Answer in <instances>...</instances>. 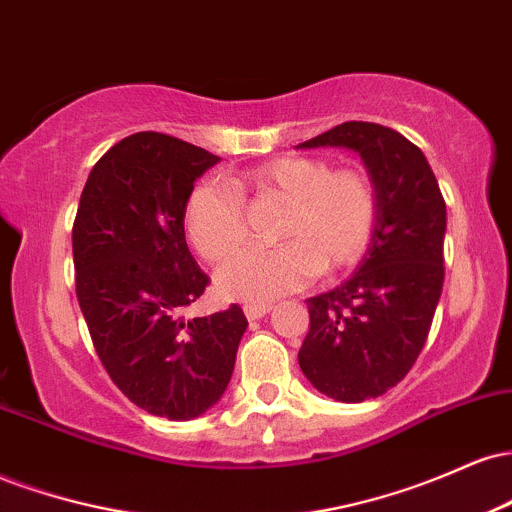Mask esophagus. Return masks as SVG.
Listing matches in <instances>:
<instances>
[{
	"mask_svg": "<svg viewBox=\"0 0 512 512\" xmlns=\"http://www.w3.org/2000/svg\"><path fill=\"white\" fill-rule=\"evenodd\" d=\"M269 310H272V305H269V303H248V305H243V313H245V317H248V320H260V317L267 315Z\"/></svg>",
	"mask_w": 512,
	"mask_h": 512,
	"instance_id": "esophagus-1",
	"label": "esophagus"
}]
</instances>
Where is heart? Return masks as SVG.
<instances>
[{"label":"heart","instance_id":"heart-1","mask_svg":"<svg viewBox=\"0 0 512 512\" xmlns=\"http://www.w3.org/2000/svg\"><path fill=\"white\" fill-rule=\"evenodd\" d=\"M284 202L274 248L245 250L216 272V291L228 301L267 303L303 289L317 274L354 267L378 223V192L363 170H332L325 158L281 156L238 175L231 185L199 182L182 209L187 240L209 262H221L243 243V199Z\"/></svg>","mask_w":512,"mask_h":512}]
</instances>
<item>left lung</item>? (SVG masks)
I'll return each mask as SVG.
<instances>
[{
  "mask_svg": "<svg viewBox=\"0 0 512 512\" xmlns=\"http://www.w3.org/2000/svg\"><path fill=\"white\" fill-rule=\"evenodd\" d=\"M356 151L378 192V223L354 274L308 298L298 351L322 395L356 404L385 395L424 349L443 291L445 202L424 151L395 129L344 122L298 144Z\"/></svg>",
  "mask_w": 512,
  "mask_h": 512,
  "instance_id": "8db88e82",
  "label": "left lung"
}]
</instances>
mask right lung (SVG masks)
<instances>
[{"label": "right lung", "instance_id": "1", "mask_svg": "<svg viewBox=\"0 0 512 512\" xmlns=\"http://www.w3.org/2000/svg\"><path fill=\"white\" fill-rule=\"evenodd\" d=\"M219 161L168 134H132L93 166L72 231L76 298L98 358L122 395L170 421L219 402L248 330L238 305L180 317L209 284L182 209Z\"/></svg>", "mask_w": 512, "mask_h": 512}]
</instances>
